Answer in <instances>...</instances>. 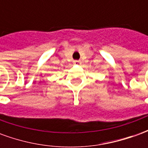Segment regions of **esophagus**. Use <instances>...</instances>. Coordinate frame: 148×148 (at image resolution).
I'll return each mask as SVG.
<instances>
[{
    "instance_id": "obj_1",
    "label": "esophagus",
    "mask_w": 148,
    "mask_h": 148,
    "mask_svg": "<svg viewBox=\"0 0 148 148\" xmlns=\"http://www.w3.org/2000/svg\"><path fill=\"white\" fill-rule=\"evenodd\" d=\"M82 63V62L80 61V60H74V64L75 65H79Z\"/></svg>"
}]
</instances>
